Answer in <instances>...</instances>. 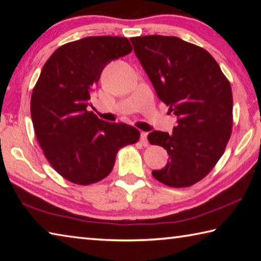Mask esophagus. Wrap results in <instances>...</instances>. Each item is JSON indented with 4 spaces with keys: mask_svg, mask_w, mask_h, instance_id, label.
<instances>
[{
    "mask_svg": "<svg viewBox=\"0 0 261 261\" xmlns=\"http://www.w3.org/2000/svg\"><path fill=\"white\" fill-rule=\"evenodd\" d=\"M140 143L143 144V146H148V140H147L146 132H141V134H140Z\"/></svg>",
    "mask_w": 261,
    "mask_h": 261,
    "instance_id": "obj_1",
    "label": "esophagus"
}]
</instances>
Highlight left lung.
Segmentation results:
<instances>
[{"label": "left lung", "mask_w": 261, "mask_h": 261, "mask_svg": "<svg viewBox=\"0 0 261 261\" xmlns=\"http://www.w3.org/2000/svg\"><path fill=\"white\" fill-rule=\"evenodd\" d=\"M130 41L158 98L177 116L171 135L148 134L149 143L169 155L153 177L173 188L190 187L213 169L230 138V83L208 51L177 37L145 35Z\"/></svg>", "instance_id": "8db88e82"}]
</instances>
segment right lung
Instances as JSON below:
<instances>
[{"mask_svg":"<svg viewBox=\"0 0 261 261\" xmlns=\"http://www.w3.org/2000/svg\"><path fill=\"white\" fill-rule=\"evenodd\" d=\"M126 38L87 37L53 53L31 98V117L43 154L62 177L88 185L105 178L118 149L138 141L125 123L100 120L86 109L106 65L131 53Z\"/></svg>","mask_w":261,"mask_h":261,"instance_id":"obj_1","label":"right lung"}]
</instances>
